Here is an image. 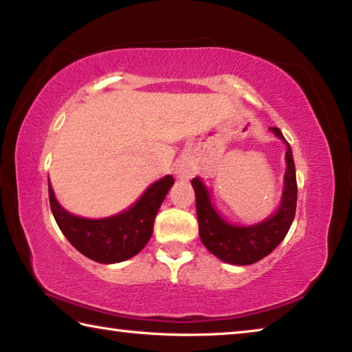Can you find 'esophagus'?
Wrapping results in <instances>:
<instances>
[{"label":"esophagus","mask_w":352,"mask_h":352,"mask_svg":"<svg viewBox=\"0 0 352 352\" xmlns=\"http://www.w3.org/2000/svg\"><path fill=\"white\" fill-rule=\"evenodd\" d=\"M175 175L180 178V180H189L194 175L192 166L186 162H180L175 166Z\"/></svg>","instance_id":"34e87169"}]
</instances>
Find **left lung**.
<instances>
[{
	"label": "left lung",
	"instance_id": "8db88e82",
	"mask_svg": "<svg viewBox=\"0 0 352 352\" xmlns=\"http://www.w3.org/2000/svg\"><path fill=\"white\" fill-rule=\"evenodd\" d=\"M279 140L287 146L285 152V175L284 192L278 211L267 220L256 225L239 226L226 222L214 210L210 190L200 178H192L195 190V206H197L199 234L204 245L219 259L234 265H250L265 258L275 250L287 234L296 211V174L292 147L278 127H270Z\"/></svg>",
	"mask_w": 352,
	"mask_h": 352
}]
</instances>
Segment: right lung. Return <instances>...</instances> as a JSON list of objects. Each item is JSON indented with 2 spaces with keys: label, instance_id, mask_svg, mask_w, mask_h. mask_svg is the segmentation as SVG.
Returning a JSON list of instances; mask_svg holds the SVG:
<instances>
[{
  "label": "right lung",
  "instance_id": "obj_1",
  "mask_svg": "<svg viewBox=\"0 0 352 352\" xmlns=\"http://www.w3.org/2000/svg\"><path fill=\"white\" fill-rule=\"evenodd\" d=\"M174 184L166 175L146 189L129 210L105 219H83L58 205L50 184V205L65 237L77 252L100 264H115L138 254L153 233V222L163 200Z\"/></svg>",
  "mask_w": 352,
  "mask_h": 352
}]
</instances>
